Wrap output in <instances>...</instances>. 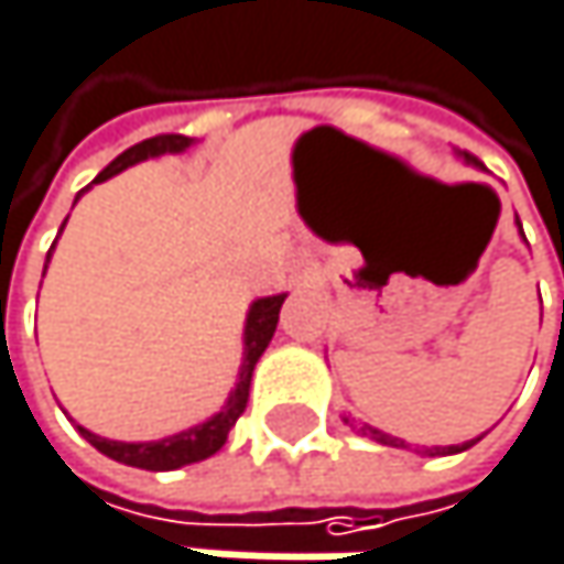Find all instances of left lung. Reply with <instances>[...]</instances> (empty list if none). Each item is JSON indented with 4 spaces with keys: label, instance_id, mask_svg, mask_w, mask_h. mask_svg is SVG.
<instances>
[{
    "label": "left lung",
    "instance_id": "1",
    "mask_svg": "<svg viewBox=\"0 0 564 564\" xmlns=\"http://www.w3.org/2000/svg\"><path fill=\"white\" fill-rule=\"evenodd\" d=\"M467 166H474V170H484V163L477 160V156H470V153H457ZM349 427H356L352 424V417H343ZM359 434L362 437H372L376 444H386V447H408L401 437H392V434H386V431H379V427H372V424H359ZM484 437V434H480ZM480 437H474V441H464V444H451V447H424V451H417V454H427V457H441V454H460V451H467V447H474Z\"/></svg>",
    "mask_w": 564,
    "mask_h": 564
}]
</instances>
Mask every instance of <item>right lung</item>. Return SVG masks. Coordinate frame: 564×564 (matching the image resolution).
Masks as SVG:
<instances>
[{
	"label": "right lung",
	"instance_id": "obj_1",
	"mask_svg": "<svg viewBox=\"0 0 564 564\" xmlns=\"http://www.w3.org/2000/svg\"><path fill=\"white\" fill-rule=\"evenodd\" d=\"M195 140L192 137H178V133H166V137H153V140H143L130 150H123L107 170L100 172L90 185L97 182H107L110 175L130 170L143 160H153V156H163V153H185ZM87 185V188H90ZM84 188V192H87ZM64 228V225H61ZM55 248V245H52ZM48 261H52V251H48ZM45 261V268H48ZM286 300V293H274V296H258L251 306H248V319H245V356H241V369H238V382L228 394L225 408L218 414H212L208 421L195 424V427H185L178 434H170L163 441H110V437H100V434H90L87 427L77 424L80 437L90 441L100 454H107L110 460L117 464H127V467H140V470H178L185 464H198L212 454H218L228 441V431L235 427V421L245 414L248 408V392H251V376H254V366L258 359L264 356L268 343L274 339V329H278V319H281V306Z\"/></svg>",
	"mask_w": 564,
	"mask_h": 564
}]
</instances>
